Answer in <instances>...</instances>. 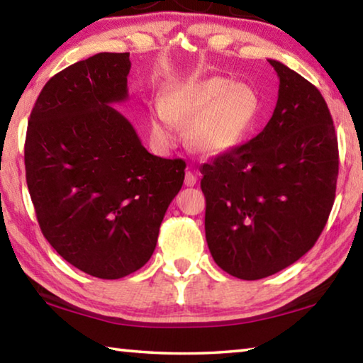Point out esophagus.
Instances as JSON below:
<instances>
[{"instance_id":"34e87169","label":"esophagus","mask_w":363,"mask_h":363,"mask_svg":"<svg viewBox=\"0 0 363 363\" xmlns=\"http://www.w3.org/2000/svg\"><path fill=\"white\" fill-rule=\"evenodd\" d=\"M184 182H186V186H187V187H194V186H195V184H196V176H195L194 171L187 169V173H186V179H184Z\"/></svg>"}]
</instances>
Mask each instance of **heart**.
<instances>
[{
  "instance_id": "obj_1",
  "label": "heart",
  "mask_w": 363,
  "mask_h": 363,
  "mask_svg": "<svg viewBox=\"0 0 363 363\" xmlns=\"http://www.w3.org/2000/svg\"><path fill=\"white\" fill-rule=\"evenodd\" d=\"M259 102L248 84L223 77L192 79L171 89L150 110V133L168 149L179 136V123H189L190 145L203 155L235 147L250 131Z\"/></svg>"
}]
</instances>
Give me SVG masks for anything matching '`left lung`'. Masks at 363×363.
<instances>
[{"mask_svg":"<svg viewBox=\"0 0 363 363\" xmlns=\"http://www.w3.org/2000/svg\"><path fill=\"white\" fill-rule=\"evenodd\" d=\"M279 99L255 139L200 168L205 233L218 266L259 280L314 247L333 208L340 155L327 102L279 60Z\"/></svg>","mask_w":363,"mask_h":363,"instance_id":"left-lung-1","label":"left lung"}]
</instances>
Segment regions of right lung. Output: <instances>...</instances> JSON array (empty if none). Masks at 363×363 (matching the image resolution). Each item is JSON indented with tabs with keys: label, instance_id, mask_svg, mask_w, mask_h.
I'll return each instance as SVG.
<instances>
[{
	"label": "right lung",
	"instance_id": "add662e5",
	"mask_svg": "<svg viewBox=\"0 0 363 363\" xmlns=\"http://www.w3.org/2000/svg\"><path fill=\"white\" fill-rule=\"evenodd\" d=\"M130 52H99L54 75L30 113L26 176L51 247L97 279L136 272L184 182L186 162L147 152L112 104L128 99Z\"/></svg>",
	"mask_w": 363,
	"mask_h": 363
}]
</instances>
